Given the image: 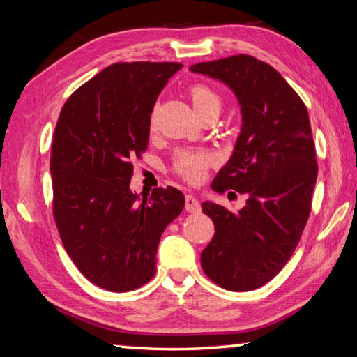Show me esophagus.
<instances>
[{
	"label": "esophagus",
	"instance_id": "esophagus-1",
	"mask_svg": "<svg viewBox=\"0 0 357 357\" xmlns=\"http://www.w3.org/2000/svg\"><path fill=\"white\" fill-rule=\"evenodd\" d=\"M185 211H189V213H198L200 211V203H198L197 197H193L192 193L185 195Z\"/></svg>",
	"mask_w": 357,
	"mask_h": 357
}]
</instances>
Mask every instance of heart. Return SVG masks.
Wrapping results in <instances>:
<instances>
[{
    "label": "heart",
    "mask_w": 357,
    "mask_h": 357,
    "mask_svg": "<svg viewBox=\"0 0 357 357\" xmlns=\"http://www.w3.org/2000/svg\"><path fill=\"white\" fill-rule=\"evenodd\" d=\"M189 96L197 113L202 118L209 114H219L222 110V98L219 93L204 83H193ZM151 129H154V118L151 119ZM217 164L215 155L208 149H179L173 155L172 172L190 184H197L206 176L209 168Z\"/></svg>",
    "instance_id": "1"
}]
</instances>
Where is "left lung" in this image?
Instances as JSON below:
<instances>
[{
  "label": "left lung",
  "mask_w": 357,
  "mask_h": 357,
  "mask_svg": "<svg viewBox=\"0 0 357 357\" xmlns=\"http://www.w3.org/2000/svg\"><path fill=\"white\" fill-rule=\"evenodd\" d=\"M190 70L227 83L236 94L243 129L211 187L249 195L238 213L202 204L215 229L202 252V268L222 288L250 291L280 273L309 220L318 176L309 112L273 66L250 55L193 64Z\"/></svg>",
  "instance_id": "obj_1"
}]
</instances>
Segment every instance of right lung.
I'll use <instances>...</instances> for the list:
<instances>
[{"instance_id":"right-lung-1","label":"right lung","mask_w":357,"mask_h":357,"mask_svg":"<svg viewBox=\"0 0 357 357\" xmlns=\"http://www.w3.org/2000/svg\"><path fill=\"white\" fill-rule=\"evenodd\" d=\"M181 63H114L70 94L52 143L53 217L72 261L108 291L143 287L157 247L184 208L183 192L132 193V159L146 153L157 96Z\"/></svg>"}]
</instances>
